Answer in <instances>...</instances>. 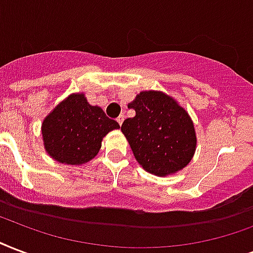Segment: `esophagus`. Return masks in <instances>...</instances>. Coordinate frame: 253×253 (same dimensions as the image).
Returning <instances> with one entry per match:
<instances>
[{
	"mask_svg": "<svg viewBox=\"0 0 253 253\" xmlns=\"http://www.w3.org/2000/svg\"><path fill=\"white\" fill-rule=\"evenodd\" d=\"M123 121H125V115H121V117H118V119H117V122H118L119 126H122Z\"/></svg>",
	"mask_w": 253,
	"mask_h": 253,
	"instance_id": "34e87169",
	"label": "esophagus"
}]
</instances>
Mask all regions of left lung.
<instances>
[{"instance_id": "obj_1", "label": "left lung", "mask_w": 253, "mask_h": 253, "mask_svg": "<svg viewBox=\"0 0 253 253\" xmlns=\"http://www.w3.org/2000/svg\"><path fill=\"white\" fill-rule=\"evenodd\" d=\"M135 110L121 130L135 159L147 172L167 176L183 169L194 158L196 132L186 110L163 91H140L128 103Z\"/></svg>"}]
</instances>
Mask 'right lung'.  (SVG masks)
<instances>
[{
  "mask_svg": "<svg viewBox=\"0 0 253 253\" xmlns=\"http://www.w3.org/2000/svg\"><path fill=\"white\" fill-rule=\"evenodd\" d=\"M119 125L91 106L84 92H73L59 102L41 126L46 152L58 163L81 166L98 155L102 140Z\"/></svg>",
  "mask_w": 253,
  "mask_h": 253,
  "instance_id": "right-lung-1",
  "label": "right lung"
}]
</instances>
